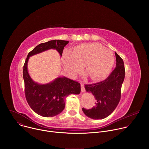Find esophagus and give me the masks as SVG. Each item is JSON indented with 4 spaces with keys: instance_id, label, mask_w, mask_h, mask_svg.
Wrapping results in <instances>:
<instances>
[{
    "instance_id": "34e87169",
    "label": "esophagus",
    "mask_w": 149,
    "mask_h": 149,
    "mask_svg": "<svg viewBox=\"0 0 149 149\" xmlns=\"http://www.w3.org/2000/svg\"><path fill=\"white\" fill-rule=\"evenodd\" d=\"M81 90L82 93H84L85 92V91H86V89H85V87H84V84L82 82L81 83Z\"/></svg>"
}]
</instances>
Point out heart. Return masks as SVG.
<instances>
[{
	"label": "heart",
	"instance_id": "heart-1",
	"mask_svg": "<svg viewBox=\"0 0 149 149\" xmlns=\"http://www.w3.org/2000/svg\"><path fill=\"white\" fill-rule=\"evenodd\" d=\"M63 64L72 76L76 75L84 68L90 77L94 80H101L111 72L115 57L113 53L101 44H82L74 47L72 51L65 49L62 54Z\"/></svg>",
	"mask_w": 149,
	"mask_h": 149
}]
</instances>
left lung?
Listing matches in <instances>:
<instances>
[{"mask_svg":"<svg viewBox=\"0 0 149 149\" xmlns=\"http://www.w3.org/2000/svg\"><path fill=\"white\" fill-rule=\"evenodd\" d=\"M116 67L105 80L91 84H85L87 92L91 93L95 99V105L91 109L82 108L84 113L93 119H103L116 109L121 98V86L125 77L123 59L115 52Z\"/></svg>","mask_w":149,"mask_h":149,"instance_id":"left-lung-1","label":"left lung"}]
</instances>
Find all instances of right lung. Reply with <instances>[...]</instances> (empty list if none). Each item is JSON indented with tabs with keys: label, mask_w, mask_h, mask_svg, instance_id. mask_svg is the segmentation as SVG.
<instances>
[{
	"label": "right lung",
	"mask_w": 149,
	"mask_h": 149,
	"mask_svg": "<svg viewBox=\"0 0 149 149\" xmlns=\"http://www.w3.org/2000/svg\"><path fill=\"white\" fill-rule=\"evenodd\" d=\"M69 41L52 40L36 46L29 52L25 60L23 77L25 82V94L31 108L38 114L53 117L61 113L65 108V99L70 94H79L80 83L67 77H59L47 84H39L34 82L28 72V62L29 56L49 49H55L62 56L64 47Z\"/></svg>",
	"instance_id": "right-lung-1"
}]
</instances>
